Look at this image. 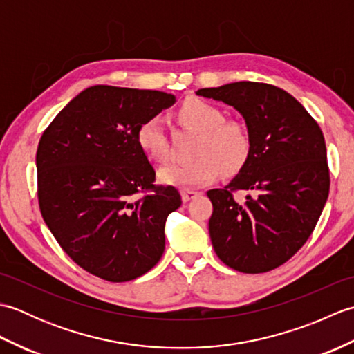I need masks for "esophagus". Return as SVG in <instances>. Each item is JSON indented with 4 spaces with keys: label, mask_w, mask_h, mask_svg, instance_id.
Masks as SVG:
<instances>
[{
    "label": "esophagus",
    "mask_w": 354,
    "mask_h": 354,
    "mask_svg": "<svg viewBox=\"0 0 354 354\" xmlns=\"http://www.w3.org/2000/svg\"><path fill=\"white\" fill-rule=\"evenodd\" d=\"M183 201L184 202H189V201H192V199H194L198 196V192H194V190H183Z\"/></svg>",
    "instance_id": "obj_1"
}]
</instances>
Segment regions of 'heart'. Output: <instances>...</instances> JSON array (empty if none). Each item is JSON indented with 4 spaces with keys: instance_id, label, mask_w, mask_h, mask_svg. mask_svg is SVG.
Here are the masks:
<instances>
[{
    "instance_id": "1",
    "label": "heart",
    "mask_w": 354,
    "mask_h": 354,
    "mask_svg": "<svg viewBox=\"0 0 354 354\" xmlns=\"http://www.w3.org/2000/svg\"><path fill=\"white\" fill-rule=\"evenodd\" d=\"M181 122L201 133L196 146L198 158L189 162H171L160 170L165 184L190 190L214 183L222 171H236L250 155V135L246 127L232 120H225L223 112L213 104L193 99L178 111ZM137 142L147 158L164 162L170 156V146L162 122L149 118L138 126Z\"/></svg>"
}]
</instances>
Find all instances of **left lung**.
<instances>
[{
    "instance_id": "8db88e82",
    "label": "left lung",
    "mask_w": 354,
    "mask_h": 354,
    "mask_svg": "<svg viewBox=\"0 0 354 354\" xmlns=\"http://www.w3.org/2000/svg\"><path fill=\"white\" fill-rule=\"evenodd\" d=\"M198 95L240 112L250 155L223 189L208 190V231L225 265L261 274L288 261L310 237L330 189L321 127L295 97L259 82L202 88ZM245 191L243 200L234 193Z\"/></svg>"
}]
</instances>
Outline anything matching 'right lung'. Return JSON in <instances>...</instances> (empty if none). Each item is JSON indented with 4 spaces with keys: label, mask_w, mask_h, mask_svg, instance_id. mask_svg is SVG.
Listing matches in <instances>:
<instances>
[{
    "label": "right lung",
    "mask_w": 354,
    "mask_h": 354,
    "mask_svg": "<svg viewBox=\"0 0 354 354\" xmlns=\"http://www.w3.org/2000/svg\"><path fill=\"white\" fill-rule=\"evenodd\" d=\"M176 102L173 94L89 86L44 131L36 152L45 223L73 261L106 281H131L164 252L179 192L156 185L137 142L138 126Z\"/></svg>",
    "instance_id": "1"
}]
</instances>
